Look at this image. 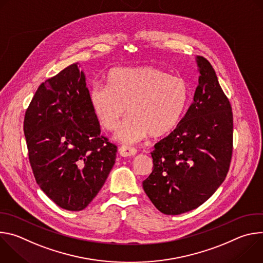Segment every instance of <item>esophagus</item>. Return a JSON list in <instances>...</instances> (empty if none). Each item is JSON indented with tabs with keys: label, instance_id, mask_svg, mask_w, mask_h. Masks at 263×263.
Listing matches in <instances>:
<instances>
[{
	"label": "esophagus",
	"instance_id": "34e87169",
	"mask_svg": "<svg viewBox=\"0 0 263 263\" xmlns=\"http://www.w3.org/2000/svg\"><path fill=\"white\" fill-rule=\"evenodd\" d=\"M119 153L122 157H131V156H135L137 151L134 148V147H131V146H126V145H123L119 148Z\"/></svg>",
	"mask_w": 263,
	"mask_h": 263
}]
</instances>
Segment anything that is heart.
Masks as SVG:
<instances>
[{"instance_id":"1","label":"heart","mask_w":263,"mask_h":263,"mask_svg":"<svg viewBox=\"0 0 263 263\" xmlns=\"http://www.w3.org/2000/svg\"><path fill=\"white\" fill-rule=\"evenodd\" d=\"M107 86L90 90L93 114L105 130L118 128L127 109L130 118L118 129L115 139L140 141L148 134L160 138L180 125L190 100L186 81L154 66L117 67L107 74Z\"/></svg>"}]
</instances>
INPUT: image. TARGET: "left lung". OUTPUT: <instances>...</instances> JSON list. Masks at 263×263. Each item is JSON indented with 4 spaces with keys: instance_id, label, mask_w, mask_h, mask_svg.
I'll use <instances>...</instances> for the list:
<instances>
[{
    "instance_id": "obj_1",
    "label": "left lung",
    "mask_w": 263,
    "mask_h": 263,
    "mask_svg": "<svg viewBox=\"0 0 263 263\" xmlns=\"http://www.w3.org/2000/svg\"><path fill=\"white\" fill-rule=\"evenodd\" d=\"M199 85L180 125L157 142L143 191L162 213L177 215L206 202L226 178L233 147V115L210 62L197 56Z\"/></svg>"
}]
</instances>
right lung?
<instances>
[{
    "label": "right lung",
    "mask_w": 263,
    "mask_h": 263,
    "mask_svg": "<svg viewBox=\"0 0 263 263\" xmlns=\"http://www.w3.org/2000/svg\"><path fill=\"white\" fill-rule=\"evenodd\" d=\"M85 74L70 64L37 88L24 120L37 184L59 207L80 211L98 195L118 146L101 135Z\"/></svg>",
    "instance_id": "add662e5"
}]
</instances>
